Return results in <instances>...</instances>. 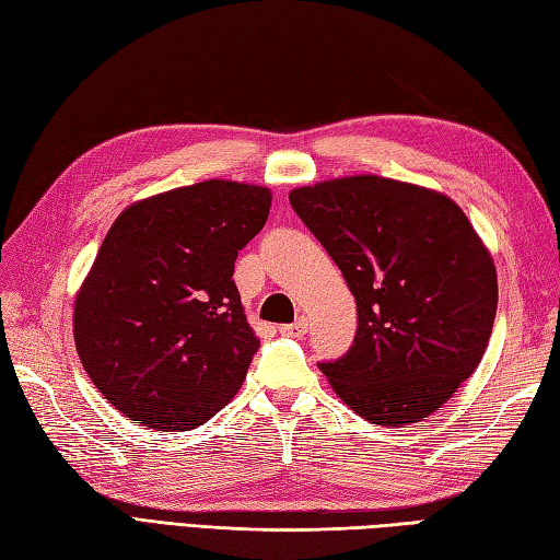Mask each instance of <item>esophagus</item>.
Listing matches in <instances>:
<instances>
[{
	"instance_id": "esophagus-1",
	"label": "esophagus",
	"mask_w": 560,
	"mask_h": 560,
	"mask_svg": "<svg viewBox=\"0 0 560 560\" xmlns=\"http://www.w3.org/2000/svg\"><path fill=\"white\" fill-rule=\"evenodd\" d=\"M279 331L283 337H303L305 331H307V319L301 315L299 319H295V323H291V325H281L279 327Z\"/></svg>"
}]
</instances>
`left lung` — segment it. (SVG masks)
Masks as SVG:
<instances>
[{
    "instance_id": "8db88e82",
    "label": "left lung",
    "mask_w": 560,
    "mask_h": 560,
    "mask_svg": "<svg viewBox=\"0 0 560 560\" xmlns=\"http://www.w3.org/2000/svg\"><path fill=\"white\" fill-rule=\"evenodd\" d=\"M289 199L359 307L351 349L319 371L365 421H423L489 347L498 307L489 249L455 201L419 185L353 175Z\"/></svg>"
}]
</instances>
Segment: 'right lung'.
Here are the masks:
<instances>
[{
	"label": "right lung",
	"mask_w": 560,
	"mask_h": 560,
	"mask_svg": "<svg viewBox=\"0 0 560 560\" xmlns=\"http://www.w3.org/2000/svg\"><path fill=\"white\" fill-rule=\"evenodd\" d=\"M267 187L207 180L127 207L74 305L93 385L129 421L189 431L241 389L259 339L233 281L267 223Z\"/></svg>",
	"instance_id": "right-lung-1"
}]
</instances>
